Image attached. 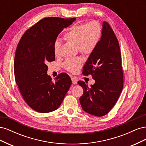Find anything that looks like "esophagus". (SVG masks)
Segmentation results:
<instances>
[{"label":"esophagus","mask_w":146,"mask_h":146,"mask_svg":"<svg viewBox=\"0 0 146 146\" xmlns=\"http://www.w3.org/2000/svg\"><path fill=\"white\" fill-rule=\"evenodd\" d=\"M71 80H72V83H74V84H77V78L76 77H72L71 78Z\"/></svg>","instance_id":"34e87169"}]
</instances>
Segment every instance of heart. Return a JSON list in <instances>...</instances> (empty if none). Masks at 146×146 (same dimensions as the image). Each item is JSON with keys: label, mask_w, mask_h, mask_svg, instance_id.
<instances>
[{"label": "heart", "mask_w": 146, "mask_h": 146, "mask_svg": "<svg viewBox=\"0 0 146 146\" xmlns=\"http://www.w3.org/2000/svg\"><path fill=\"white\" fill-rule=\"evenodd\" d=\"M102 36V27L96 21L86 24H76L70 27L64 35V38L77 43L78 50L83 54H90L99 44ZM61 42L56 40L54 44L55 56L60 55ZM83 60L80 57L69 58L65 61L64 66L69 72H76L81 68Z\"/></svg>", "instance_id": "b5f03b06"}]
</instances>
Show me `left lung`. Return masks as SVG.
Segmentation results:
<instances>
[{
  "mask_svg": "<svg viewBox=\"0 0 146 146\" xmlns=\"http://www.w3.org/2000/svg\"><path fill=\"white\" fill-rule=\"evenodd\" d=\"M83 74L91 75L95 83L88 87L85 82H78L83 90L82 109L94 116L105 115L116 104L123 83L120 47L107 22L103 23L100 42L84 65Z\"/></svg>",
  "mask_w": 146,
  "mask_h": 146,
  "instance_id": "1",
  "label": "left lung"
}]
</instances>
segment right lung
Returning a JSON list of instances; mask_svg holds the SVG:
<instances>
[{"mask_svg":"<svg viewBox=\"0 0 146 146\" xmlns=\"http://www.w3.org/2000/svg\"><path fill=\"white\" fill-rule=\"evenodd\" d=\"M76 18L49 17L28 29L17 45L14 61L15 80L25 102L39 113L58 109L72 84L67 74L52 80L47 64L55 60L54 44L63 29Z\"/></svg>","mask_w":146,"mask_h":146,"instance_id":"right-lung-1","label":"right lung"}]
</instances>
